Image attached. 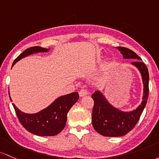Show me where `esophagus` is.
<instances>
[{
    "instance_id": "obj_1",
    "label": "esophagus",
    "mask_w": 159,
    "mask_h": 159,
    "mask_svg": "<svg viewBox=\"0 0 159 159\" xmlns=\"http://www.w3.org/2000/svg\"><path fill=\"white\" fill-rule=\"evenodd\" d=\"M79 94L80 97H83V96L87 95V94H88V92H87V90H85V89H82L79 92Z\"/></svg>"
}]
</instances>
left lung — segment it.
I'll use <instances>...</instances> for the list:
<instances>
[{"mask_svg":"<svg viewBox=\"0 0 159 159\" xmlns=\"http://www.w3.org/2000/svg\"><path fill=\"white\" fill-rule=\"evenodd\" d=\"M125 59H136L131 65L140 70L143 83V96L141 104L136 110L123 112L114 107L100 91L92 94L94 107L92 122L95 131L105 137H122L128 134L136 125L147 104L149 95V72L143 62L134 52L125 47H117Z\"/></svg>","mask_w":159,"mask_h":159,"instance_id":"8db88e82","label":"left lung"}]
</instances>
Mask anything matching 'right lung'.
<instances>
[{
	"label": "right lung",
	"mask_w": 159,
	"mask_h": 159,
	"mask_svg": "<svg viewBox=\"0 0 159 159\" xmlns=\"http://www.w3.org/2000/svg\"><path fill=\"white\" fill-rule=\"evenodd\" d=\"M49 49L40 46H33L27 49L16 58L12 67L18 61L34 53L45 52ZM10 94V93H9ZM10 101H12L10 96ZM79 99L77 92L61 96L55 100L49 107L37 113H23L12 103L19 122L27 131L38 136H55L59 134L65 127L67 113L71 107Z\"/></svg>",
	"instance_id": "right-lung-1"
}]
</instances>
